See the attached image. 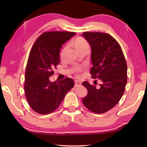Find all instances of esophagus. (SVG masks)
<instances>
[{
    "mask_svg": "<svg viewBox=\"0 0 147 147\" xmlns=\"http://www.w3.org/2000/svg\"><path fill=\"white\" fill-rule=\"evenodd\" d=\"M81 86V82H78V81H75L74 82V87H78V86Z\"/></svg>",
    "mask_w": 147,
    "mask_h": 147,
    "instance_id": "obj_1",
    "label": "esophagus"
}]
</instances>
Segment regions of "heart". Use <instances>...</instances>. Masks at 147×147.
<instances>
[{"label": "heart", "mask_w": 147, "mask_h": 147, "mask_svg": "<svg viewBox=\"0 0 147 147\" xmlns=\"http://www.w3.org/2000/svg\"><path fill=\"white\" fill-rule=\"evenodd\" d=\"M74 46L78 52L84 51V50H89V44L85 39L82 38H78L74 41Z\"/></svg>", "instance_id": "obj_1"}]
</instances>
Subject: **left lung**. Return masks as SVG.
I'll use <instances>...</instances> for the list:
<instances>
[{
    "mask_svg": "<svg viewBox=\"0 0 147 147\" xmlns=\"http://www.w3.org/2000/svg\"><path fill=\"white\" fill-rule=\"evenodd\" d=\"M82 36L91 48V74L102 82L98 88L84 82L88 94L82 102L92 112L103 113L113 108L123 95L127 83V65L121 46L109 34L86 32Z\"/></svg>",
    "mask_w": 147,
    "mask_h": 147,
    "instance_id": "obj_1",
    "label": "left lung"
}]
</instances>
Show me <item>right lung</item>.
<instances>
[{
    "mask_svg": "<svg viewBox=\"0 0 147 147\" xmlns=\"http://www.w3.org/2000/svg\"><path fill=\"white\" fill-rule=\"evenodd\" d=\"M75 34L71 32H44L32 47L26 67L24 89L30 106L37 113L47 115L53 112L74 87L72 78L51 82L49 77L59 63L61 47Z\"/></svg>",
    "mask_w": 147,
    "mask_h": 147,
    "instance_id": "1",
    "label": "right lung"
}]
</instances>
